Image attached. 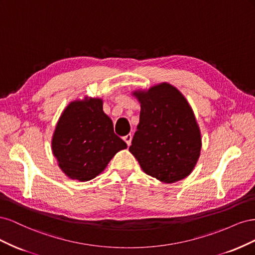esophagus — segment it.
<instances>
[{
  "label": "esophagus",
  "mask_w": 255,
  "mask_h": 255,
  "mask_svg": "<svg viewBox=\"0 0 255 255\" xmlns=\"http://www.w3.org/2000/svg\"><path fill=\"white\" fill-rule=\"evenodd\" d=\"M123 140H125L127 142L128 145L130 144V141H132V135L128 134V135H126L125 137H123Z\"/></svg>",
  "instance_id": "34e87169"
}]
</instances>
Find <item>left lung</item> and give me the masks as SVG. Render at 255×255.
<instances>
[{
    "label": "left lung",
    "instance_id": "1",
    "mask_svg": "<svg viewBox=\"0 0 255 255\" xmlns=\"http://www.w3.org/2000/svg\"><path fill=\"white\" fill-rule=\"evenodd\" d=\"M132 95L140 103V116L129 152L144 173L161 183L185 179L194 170L202 146L201 132L186 98L166 82Z\"/></svg>",
    "mask_w": 255,
    "mask_h": 255
}]
</instances>
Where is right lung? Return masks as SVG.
<instances>
[{
  "label": "right lung",
  "mask_w": 255,
  "mask_h": 255,
  "mask_svg": "<svg viewBox=\"0 0 255 255\" xmlns=\"http://www.w3.org/2000/svg\"><path fill=\"white\" fill-rule=\"evenodd\" d=\"M127 143L114 133L101 98L76 99L61 113L52 136V153L69 179L86 182L102 173Z\"/></svg>",
  "instance_id": "obj_1"
}]
</instances>
